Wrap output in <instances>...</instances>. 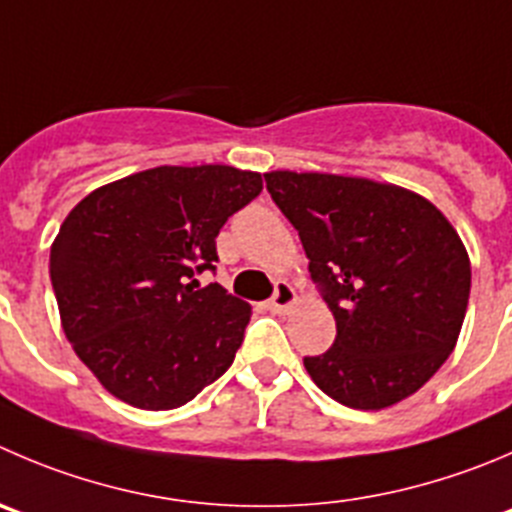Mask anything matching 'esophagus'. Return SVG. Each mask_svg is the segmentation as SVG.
Returning a JSON list of instances; mask_svg holds the SVG:
<instances>
[{
    "instance_id": "1",
    "label": "esophagus",
    "mask_w": 512,
    "mask_h": 512,
    "mask_svg": "<svg viewBox=\"0 0 512 512\" xmlns=\"http://www.w3.org/2000/svg\"><path fill=\"white\" fill-rule=\"evenodd\" d=\"M294 304H296V291L291 289V284H286V281H279V284H276L274 296L269 299V309L276 311V314H284V311H289Z\"/></svg>"
}]
</instances>
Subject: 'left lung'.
I'll return each instance as SVG.
<instances>
[{
	"label": "left lung",
	"instance_id": "left-lung-1",
	"mask_svg": "<svg viewBox=\"0 0 512 512\" xmlns=\"http://www.w3.org/2000/svg\"><path fill=\"white\" fill-rule=\"evenodd\" d=\"M264 178L337 321L332 347L304 357L309 377L354 410L415 394L455 349L470 299V259L455 228L392 183L291 170Z\"/></svg>",
	"mask_w": 512,
	"mask_h": 512
}]
</instances>
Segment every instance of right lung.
I'll use <instances>...</instances> for the list:
<instances>
[{
  "label": "right lung",
  "mask_w": 512,
  "mask_h": 512,
  "mask_svg": "<svg viewBox=\"0 0 512 512\" xmlns=\"http://www.w3.org/2000/svg\"><path fill=\"white\" fill-rule=\"evenodd\" d=\"M259 173L160 165L82 198L50 251L65 337L97 382L140 410H175L233 364L251 306L216 271L223 223L259 196Z\"/></svg>",
  "instance_id": "obj_1"
}]
</instances>
